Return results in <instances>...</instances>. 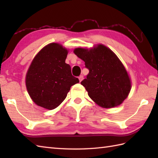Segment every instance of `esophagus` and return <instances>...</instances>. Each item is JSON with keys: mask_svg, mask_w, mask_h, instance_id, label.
Wrapping results in <instances>:
<instances>
[{"mask_svg": "<svg viewBox=\"0 0 158 158\" xmlns=\"http://www.w3.org/2000/svg\"><path fill=\"white\" fill-rule=\"evenodd\" d=\"M79 81L81 82V81H82V80L83 79V75L79 76Z\"/></svg>", "mask_w": 158, "mask_h": 158, "instance_id": "esophagus-1", "label": "esophagus"}]
</instances>
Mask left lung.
<instances>
[{
    "mask_svg": "<svg viewBox=\"0 0 158 158\" xmlns=\"http://www.w3.org/2000/svg\"><path fill=\"white\" fill-rule=\"evenodd\" d=\"M73 52L89 69L87 78L81 84L85 87L89 98L102 108L120 105L128 96L132 82L115 53L102 44L89 49L77 48Z\"/></svg>",
    "mask_w": 158,
    "mask_h": 158,
    "instance_id": "left-lung-1",
    "label": "left lung"
}]
</instances>
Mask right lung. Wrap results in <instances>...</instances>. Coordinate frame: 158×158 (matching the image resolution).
Returning <instances> with one entry per match:
<instances>
[{"instance_id": "1", "label": "right lung", "mask_w": 158, "mask_h": 158, "mask_svg": "<svg viewBox=\"0 0 158 158\" xmlns=\"http://www.w3.org/2000/svg\"><path fill=\"white\" fill-rule=\"evenodd\" d=\"M69 50L58 43L45 45L37 53L26 75L28 94L36 105L52 110L66 98L70 87L79 82L65 62Z\"/></svg>"}]
</instances>
